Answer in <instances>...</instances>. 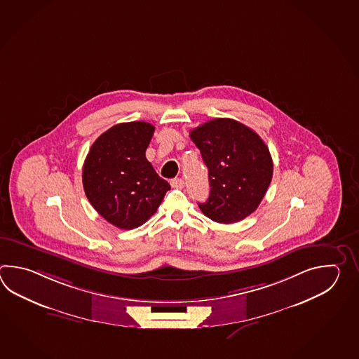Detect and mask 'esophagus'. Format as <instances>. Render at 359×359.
<instances>
[{"instance_id":"esophagus-1","label":"esophagus","mask_w":359,"mask_h":359,"mask_svg":"<svg viewBox=\"0 0 359 359\" xmlns=\"http://www.w3.org/2000/svg\"><path fill=\"white\" fill-rule=\"evenodd\" d=\"M170 186L173 189H183L184 181H183L182 178H173V180H170Z\"/></svg>"}]
</instances>
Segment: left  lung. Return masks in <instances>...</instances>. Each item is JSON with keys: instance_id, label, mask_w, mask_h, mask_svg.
<instances>
[{"instance_id": "obj_1", "label": "left lung", "mask_w": 359, "mask_h": 359, "mask_svg": "<svg viewBox=\"0 0 359 359\" xmlns=\"http://www.w3.org/2000/svg\"><path fill=\"white\" fill-rule=\"evenodd\" d=\"M208 167L210 194L201 212L218 223L243 221L258 208L273 175L264 141L243 123L217 118L190 132Z\"/></svg>"}]
</instances>
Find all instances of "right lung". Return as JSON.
Returning a JSON list of instances; mask_svg holds the SVG:
<instances>
[{"instance_id": "add662e5", "label": "right lung", "mask_w": 359, "mask_h": 359, "mask_svg": "<svg viewBox=\"0 0 359 359\" xmlns=\"http://www.w3.org/2000/svg\"><path fill=\"white\" fill-rule=\"evenodd\" d=\"M154 130L150 123L116 124L93 142L84 161L86 196L96 212L118 229L144 224L170 190L146 159Z\"/></svg>"}]
</instances>
